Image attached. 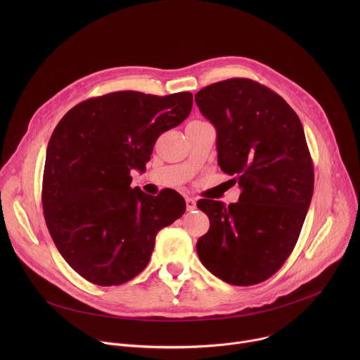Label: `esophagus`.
<instances>
[{
  "mask_svg": "<svg viewBox=\"0 0 360 360\" xmlns=\"http://www.w3.org/2000/svg\"><path fill=\"white\" fill-rule=\"evenodd\" d=\"M186 210L191 212V211H195L196 210V199L195 198H186Z\"/></svg>",
  "mask_w": 360,
  "mask_h": 360,
  "instance_id": "1",
  "label": "esophagus"
}]
</instances>
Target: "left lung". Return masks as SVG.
<instances>
[{
	"mask_svg": "<svg viewBox=\"0 0 360 360\" xmlns=\"http://www.w3.org/2000/svg\"><path fill=\"white\" fill-rule=\"evenodd\" d=\"M195 102L217 129L221 169L242 189L229 207L198 200L211 224L198 239V256L226 283H261L288 259L312 200L314 164L302 122L281 95L248 78L205 86Z\"/></svg>",
	"mask_w": 360,
	"mask_h": 360,
	"instance_id": "8db88e82",
	"label": "left lung"
}]
</instances>
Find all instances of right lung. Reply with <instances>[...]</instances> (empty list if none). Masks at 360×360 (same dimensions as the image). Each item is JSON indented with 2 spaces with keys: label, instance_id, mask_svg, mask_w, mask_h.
Returning a JSON list of instances; mask_svg holds the SVG:
<instances>
[{
  "label": "right lung",
  "instance_id": "right-lung-1",
  "mask_svg": "<svg viewBox=\"0 0 360 360\" xmlns=\"http://www.w3.org/2000/svg\"><path fill=\"white\" fill-rule=\"evenodd\" d=\"M192 94L157 96L118 91L86 99L56 127L46 148L42 208L67 264L84 279L122 285L148 265L157 233L186 203L174 189L158 196L131 188L158 136L192 110Z\"/></svg>",
  "mask_w": 360,
  "mask_h": 360
}]
</instances>
